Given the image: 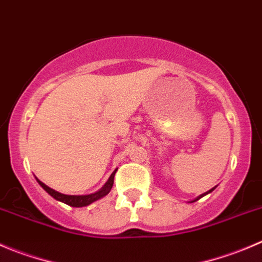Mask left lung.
I'll return each instance as SVG.
<instances>
[{
	"label": "left lung",
	"instance_id": "obj_1",
	"mask_svg": "<svg viewBox=\"0 0 262 262\" xmlns=\"http://www.w3.org/2000/svg\"><path fill=\"white\" fill-rule=\"evenodd\" d=\"M214 189H215V187H214V188H211V189H210V190H207L206 193H204V194H201V195H200V197H197V199H195L194 201H197V200H200V199H201V197H204V195H206V194H209V193H211L212 190H214ZM194 201H192V202H194Z\"/></svg>",
	"mask_w": 262,
	"mask_h": 262
}]
</instances>
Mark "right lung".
I'll use <instances>...</instances> for the list:
<instances>
[{
  "mask_svg": "<svg viewBox=\"0 0 262 262\" xmlns=\"http://www.w3.org/2000/svg\"><path fill=\"white\" fill-rule=\"evenodd\" d=\"M115 172H116V170L110 175L108 180L105 183V185H103L100 190H97V192H95V193H91V194H84V195L62 194V193H60V192H57V190L52 189V188L47 187V185H46L45 183L40 182L39 179H37V182L39 183L40 187H42L43 189L48 193V194L52 195L53 199L57 200V201L63 202V204H67V205H69V206H73V207H84V206H88V205H91L92 202L97 201V200L102 199V197H105V195L110 192L111 188H113V184H114V177H115Z\"/></svg>",
  "mask_w": 262,
  "mask_h": 262,
  "instance_id": "obj_1",
  "label": "right lung"
}]
</instances>
